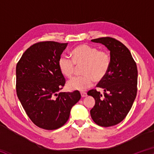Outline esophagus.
Here are the masks:
<instances>
[{"label": "esophagus", "mask_w": 154, "mask_h": 154, "mask_svg": "<svg viewBox=\"0 0 154 154\" xmlns=\"http://www.w3.org/2000/svg\"><path fill=\"white\" fill-rule=\"evenodd\" d=\"M81 95H82V97H86L87 96V93L84 92H81Z\"/></svg>", "instance_id": "obj_1"}]
</instances>
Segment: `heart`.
Returning <instances> with one entry per match:
<instances>
[{
	"label": "heart",
	"instance_id": "obj_1",
	"mask_svg": "<svg viewBox=\"0 0 154 154\" xmlns=\"http://www.w3.org/2000/svg\"><path fill=\"white\" fill-rule=\"evenodd\" d=\"M71 59L61 56L58 67L61 73L66 77H71L76 66L81 67L82 76L75 77L67 82V88L71 90L84 91L96 82L102 81L110 69V54L105 50L98 49L88 44H81L71 52Z\"/></svg>",
	"mask_w": 154,
	"mask_h": 154
}]
</instances>
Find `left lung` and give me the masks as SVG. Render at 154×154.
<instances>
[{"instance_id":"8db88e82","label":"left lung","mask_w":154,"mask_h":154,"mask_svg":"<svg viewBox=\"0 0 154 154\" xmlns=\"http://www.w3.org/2000/svg\"><path fill=\"white\" fill-rule=\"evenodd\" d=\"M91 41L107 48L111 63L108 73L96 85L103 89L104 95L95 89L88 91V95L95 99L90 115L98 126H115L126 118L136 98L137 64L129 49L116 38L106 36Z\"/></svg>"}]
</instances>
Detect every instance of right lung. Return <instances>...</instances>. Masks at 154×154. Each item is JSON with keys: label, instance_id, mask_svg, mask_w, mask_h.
<instances>
[{"label": "right lung", "instance_id": "right-lung-1", "mask_svg": "<svg viewBox=\"0 0 154 154\" xmlns=\"http://www.w3.org/2000/svg\"><path fill=\"white\" fill-rule=\"evenodd\" d=\"M68 43L41 41L28 48L16 66V92L30 120L51 130L68 121L72 106L80 100L79 91L60 92L66 80L58 60Z\"/></svg>", "mask_w": 154, "mask_h": 154}]
</instances>
